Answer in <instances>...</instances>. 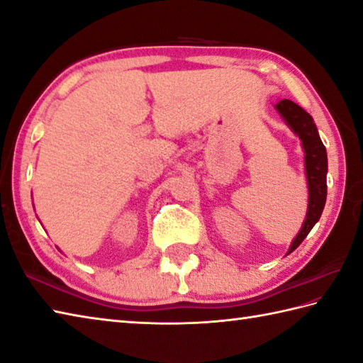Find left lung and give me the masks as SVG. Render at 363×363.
Segmentation results:
<instances>
[{
    "label": "left lung",
    "instance_id": "left-lung-1",
    "mask_svg": "<svg viewBox=\"0 0 363 363\" xmlns=\"http://www.w3.org/2000/svg\"><path fill=\"white\" fill-rule=\"evenodd\" d=\"M275 108L286 121L289 129L296 135H299L302 141L305 152V173H307L308 184L307 217H305L301 231L297 233L296 239L289 247V255L302 244V240L308 236V233L323 214L325 198H328V181H325V176H328V152H325L323 141L319 138L313 118L307 111L301 108L297 104L288 101V99H283L281 102L275 105Z\"/></svg>",
    "mask_w": 363,
    "mask_h": 363
}]
</instances>
